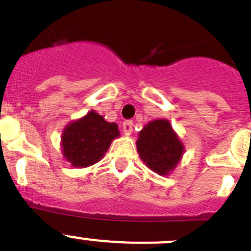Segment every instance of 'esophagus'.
<instances>
[{
	"label": "esophagus",
	"instance_id": "34e87169",
	"mask_svg": "<svg viewBox=\"0 0 251 251\" xmlns=\"http://www.w3.org/2000/svg\"><path fill=\"white\" fill-rule=\"evenodd\" d=\"M123 130L126 133H132L133 130V122L132 121H124L123 122Z\"/></svg>",
	"mask_w": 251,
	"mask_h": 251
}]
</instances>
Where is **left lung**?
<instances>
[{
    "label": "left lung",
    "mask_w": 251,
    "mask_h": 251,
    "mask_svg": "<svg viewBox=\"0 0 251 251\" xmlns=\"http://www.w3.org/2000/svg\"><path fill=\"white\" fill-rule=\"evenodd\" d=\"M137 149L151 171L167 176L178 164L184 147L172 129L171 123L158 119L147 124L139 132Z\"/></svg>",
    "instance_id": "8db88e82"
}]
</instances>
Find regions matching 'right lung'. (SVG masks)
Masks as SVG:
<instances>
[{
  "instance_id": "right-lung-1",
  "label": "right lung",
  "mask_w": 251,
  "mask_h": 251,
  "mask_svg": "<svg viewBox=\"0 0 251 251\" xmlns=\"http://www.w3.org/2000/svg\"><path fill=\"white\" fill-rule=\"evenodd\" d=\"M119 130L116 123H108L96 112L73 122L62 134L63 155L73 167H89L104 155Z\"/></svg>"
}]
</instances>
